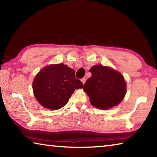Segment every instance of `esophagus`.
Here are the masks:
<instances>
[{"instance_id": "esophagus-1", "label": "esophagus", "mask_w": 157, "mask_h": 157, "mask_svg": "<svg viewBox=\"0 0 157 157\" xmlns=\"http://www.w3.org/2000/svg\"><path fill=\"white\" fill-rule=\"evenodd\" d=\"M86 78H82V79H81V81H82V83H83V84H84L85 82H86Z\"/></svg>"}]
</instances>
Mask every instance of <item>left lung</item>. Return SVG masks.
Returning a JSON list of instances; mask_svg holds the SVG:
<instances>
[{"instance_id":"left-lung-1","label":"left lung","mask_w":157,"mask_h":157,"mask_svg":"<svg viewBox=\"0 0 157 157\" xmlns=\"http://www.w3.org/2000/svg\"><path fill=\"white\" fill-rule=\"evenodd\" d=\"M91 77L84 85L91 105L102 109L119 104L126 94V83L120 73L102 65L90 69Z\"/></svg>"}]
</instances>
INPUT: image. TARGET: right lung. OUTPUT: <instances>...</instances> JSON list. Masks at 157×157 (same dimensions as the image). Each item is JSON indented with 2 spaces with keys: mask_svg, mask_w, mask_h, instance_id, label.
Returning a JSON list of instances; mask_svg holds the SVG:
<instances>
[{
  "mask_svg": "<svg viewBox=\"0 0 157 157\" xmlns=\"http://www.w3.org/2000/svg\"><path fill=\"white\" fill-rule=\"evenodd\" d=\"M33 86L34 96L43 107L57 110L67 104L75 89L84 86L75 78L73 69L59 63L42 69L34 78Z\"/></svg>",
  "mask_w": 157,
  "mask_h": 157,
  "instance_id": "1",
  "label": "right lung"
}]
</instances>
